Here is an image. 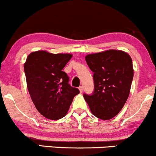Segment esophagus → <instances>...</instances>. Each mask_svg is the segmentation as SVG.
I'll use <instances>...</instances> for the list:
<instances>
[{
	"instance_id": "34e87169",
	"label": "esophagus",
	"mask_w": 156,
	"mask_h": 156,
	"mask_svg": "<svg viewBox=\"0 0 156 156\" xmlns=\"http://www.w3.org/2000/svg\"><path fill=\"white\" fill-rule=\"evenodd\" d=\"M78 89H79V91H80V93L83 92V87H80L79 88H78Z\"/></svg>"
}]
</instances>
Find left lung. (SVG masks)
<instances>
[{
  "instance_id": "left-lung-1",
  "label": "left lung",
  "mask_w": 156,
  "mask_h": 156,
  "mask_svg": "<svg viewBox=\"0 0 156 156\" xmlns=\"http://www.w3.org/2000/svg\"><path fill=\"white\" fill-rule=\"evenodd\" d=\"M85 58L94 73V91L83 98L93 115L108 120L119 114L129 96L133 78L131 57L120 50H107Z\"/></svg>"
}]
</instances>
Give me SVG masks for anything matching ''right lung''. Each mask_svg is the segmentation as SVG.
I'll list each match as a JSON object with an SVG mask.
<instances>
[{"instance_id": "1", "label": "right lung", "mask_w": 156, "mask_h": 156, "mask_svg": "<svg viewBox=\"0 0 156 156\" xmlns=\"http://www.w3.org/2000/svg\"><path fill=\"white\" fill-rule=\"evenodd\" d=\"M70 53L34 51L24 64L27 87L37 111L47 119L57 120L67 114L79 90L69 86L62 71L72 58Z\"/></svg>"}]
</instances>
